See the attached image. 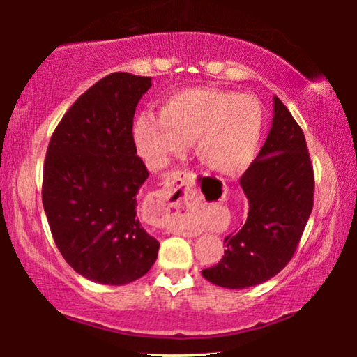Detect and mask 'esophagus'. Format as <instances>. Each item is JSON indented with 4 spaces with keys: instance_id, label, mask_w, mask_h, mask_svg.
Wrapping results in <instances>:
<instances>
[{
    "instance_id": "obj_1",
    "label": "esophagus",
    "mask_w": 357,
    "mask_h": 357,
    "mask_svg": "<svg viewBox=\"0 0 357 357\" xmlns=\"http://www.w3.org/2000/svg\"><path fill=\"white\" fill-rule=\"evenodd\" d=\"M190 182L182 172H172L165 177L164 187L151 199L160 227L172 232H187V204L190 202Z\"/></svg>"
}]
</instances>
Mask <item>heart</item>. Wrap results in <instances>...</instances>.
Returning <instances> with one entry per match:
<instances>
[{
	"instance_id": "heart-1",
	"label": "heart",
	"mask_w": 357,
	"mask_h": 357,
	"mask_svg": "<svg viewBox=\"0 0 357 357\" xmlns=\"http://www.w3.org/2000/svg\"><path fill=\"white\" fill-rule=\"evenodd\" d=\"M260 102L237 92L199 87L167 97L159 115L144 112L135 121V141L149 162L162 165L195 141L202 165L221 175L242 172L260 146Z\"/></svg>"
}]
</instances>
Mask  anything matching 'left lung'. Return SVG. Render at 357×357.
Wrapping results in <instances>:
<instances>
[{"label":"left lung","mask_w":357,"mask_h":357,"mask_svg":"<svg viewBox=\"0 0 357 357\" xmlns=\"http://www.w3.org/2000/svg\"><path fill=\"white\" fill-rule=\"evenodd\" d=\"M273 110L265 144L241 177L247 221L224 238L221 261L202 271L216 286L243 289L276 276L294 257L314 208L315 177L304 131L276 96Z\"/></svg>","instance_id":"obj_1"}]
</instances>
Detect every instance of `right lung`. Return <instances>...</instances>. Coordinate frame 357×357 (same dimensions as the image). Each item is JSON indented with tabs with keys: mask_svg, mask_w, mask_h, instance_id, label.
<instances>
[{
	"mask_svg": "<svg viewBox=\"0 0 357 357\" xmlns=\"http://www.w3.org/2000/svg\"><path fill=\"white\" fill-rule=\"evenodd\" d=\"M149 76L112 73L70 107L43 164L42 202L58 250L100 284H128L154 265L159 242L136 219L148 169L136 155L133 116Z\"/></svg>",
	"mask_w": 357,
	"mask_h": 357,
	"instance_id": "obj_1",
	"label": "right lung"
}]
</instances>
